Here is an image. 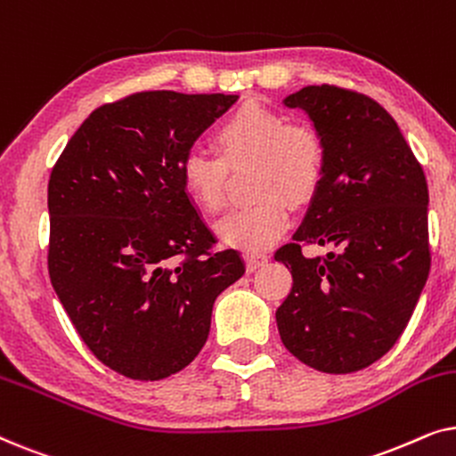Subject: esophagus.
<instances>
[{"mask_svg":"<svg viewBox=\"0 0 456 456\" xmlns=\"http://www.w3.org/2000/svg\"><path fill=\"white\" fill-rule=\"evenodd\" d=\"M245 259H247V270L253 272V270H257V267H264L270 257H267V255L261 253V251H251V253L245 255Z\"/></svg>","mask_w":456,"mask_h":456,"instance_id":"obj_1","label":"esophagus"}]
</instances>
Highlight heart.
Here are the masks:
<instances>
[{
  "instance_id": "1",
  "label": "heart",
  "mask_w": 456,
  "mask_h": 456,
  "mask_svg": "<svg viewBox=\"0 0 456 456\" xmlns=\"http://www.w3.org/2000/svg\"><path fill=\"white\" fill-rule=\"evenodd\" d=\"M216 145L222 158L203 151L184 155L180 176L199 208L216 214L226 203L228 166L253 161V192L259 201L217 222L222 242L242 251H259L276 242L289 228L295 203H307L320 189L326 170V149L320 134L305 124L259 103H245L220 124Z\"/></svg>"
}]
</instances>
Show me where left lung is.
<instances>
[{
	"label": "left lung",
	"mask_w": 456,
	"mask_h": 456,
	"mask_svg": "<svg viewBox=\"0 0 456 456\" xmlns=\"http://www.w3.org/2000/svg\"><path fill=\"white\" fill-rule=\"evenodd\" d=\"M282 103L311 120L326 170L295 242L276 253L292 270L278 332L317 371H359L396 345L428 282V183L395 118L373 99L322 85ZM301 241L333 251L305 258Z\"/></svg>",
	"instance_id": "left-lung-1"
}]
</instances>
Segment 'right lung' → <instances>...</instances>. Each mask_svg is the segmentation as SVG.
I'll use <instances>...</instances> for the list:
<instances>
[{"label":"right lung","instance_id":"1","mask_svg":"<svg viewBox=\"0 0 456 456\" xmlns=\"http://www.w3.org/2000/svg\"><path fill=\"white\" fill-rule=\"evenodd\" d=\"M236 95L134 93L97 108L52 170L49 278L91 353L161 379L201 351L216 298L245 273L183 184L180 166Z\"/></svg>","mask_w":456,"mask_h":456}]
</instances>
